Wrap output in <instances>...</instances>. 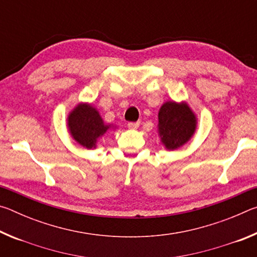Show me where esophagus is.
Wrapping results in <instances>:
<instances>
[{"label": "esophagus", "mask_w": 257, "mask_h": 257, "mask_svg": "<svg viewBox=\"0 0 257 257\" xmlns=\"http://www.w3.org/2000/svg\"><path fill=\"white\" fill-rule=\"evenodd\" d=\"M139 127V122H129L128 128L129 129H137Z\"/></svg>", "instance_id": "esophagus-1"}]
</instances>
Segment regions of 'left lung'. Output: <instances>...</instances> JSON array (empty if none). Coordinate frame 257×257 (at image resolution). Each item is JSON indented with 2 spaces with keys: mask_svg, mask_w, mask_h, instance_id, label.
I'll return each instance as SVG.
<instances>
[{
  "mask_svg": "<svg viewBox=\"0 0 257 257\" xmlns=\"http://www.w3.org/2000/svg\"><path fill=\"white\" fill-rule=\"evenodd\" d=\"M197 119L185 102H165L159 111V135L167 150L184 146L196 130Z\"/></svg>",
  "mask_w": 257,
  "mask_h": 257,
  "instance_id": "left-lung-1",
  "label": "left lung"
}]
</instances>
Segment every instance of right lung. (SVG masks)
Returning <instances> with one entry per match:
<instances>
[{
    "label": "right lung",
    "instance_id": "obj_1",
    "mask_svg": "<svg viewBox=\"0 0 257 257\" xmlns=\"http://www.w3.org/2000/svg\"><path fill=\"white\" fill-rule=\"evenodd\" d=\"M110 128L111 125L104 123L92 104H78L68 115L69 133L78 144L87 150L95 149L98 138Z\"/></svg>",
    "mask_w": 257,
    "mask_h": 257
}]
</instances>
